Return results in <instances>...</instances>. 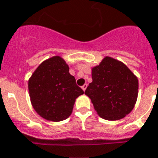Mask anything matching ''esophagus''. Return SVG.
I'll list each match as a JSON object with an SVG mask.
<instances>
[{
  "instance_id": "34e87169",
  "label": "esophagus",
  "mask_w": 158,
  "mask_h": 158,
  "mask_svg": "<svg viewBox=\"0 0 158 158\" xmlns=\"http://www.w3.org/2000/svg\"><path fill=\"white\" fill-rule=\"evenodd\" d=\"M87 83H85L84 85L82 86V89H83V91H85V90H86V88H87Z\"/></svg>"
}]
</instances>
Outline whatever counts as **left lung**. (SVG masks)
Returning a JSON list of instances; mask_svg holds the SVG:
<instances>
[{"label":"left lung","instance_id":"left-lung-1","mask_svg":"<svg viewBox=\"0 0 158 158\" xmlns=\"http://www.w3.org/2000/svg\"><path fill=\"white\" fill-rule=\"evenodd\" d=\"M92 82L85 91L101 118L117 120L130 113L138 95V79L126 65L105 57L91 70Z\"/></svg>","mask_w":158,"mask_h":158}]
</instances>
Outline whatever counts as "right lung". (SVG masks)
I'll return each instance as SVG.
<instances>
[{
  "instance_id": "right-lung-1",
  "label": "right lung",
  "mask_w": 158,
  "mask_h": 158,
  "mask_svg": "<svg viewBox=\"0 0 158 158\" xmlns=\"http://www.w3.org/2000/svg\"><path fill=\"white\" fill-rule=\"evenodd\" d=\"M28 87L32 106L37 113L54 122L71 116L75 99L84 93L60 56L42 62L29 79Z\"/></svg>"
}]
</instances>
